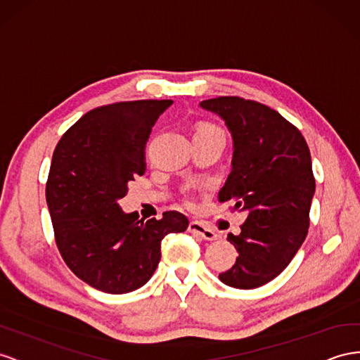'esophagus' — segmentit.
Segmentation results:
<instances>
[{
	"label": "esophagus",
	"instance_id": "obj_1",
	"mask_svg": "<svg viewBox=\"0 0 360 360\" xmlns=\"http://www.w3.org/2000/svg\"><path fill=\"white\" fill-rule=\"evenodd\" d=\"M188 230L192 233V235L200 236V238L206 239V240H215V239H217L215 230L207 227V226L201 224V222H198V221H191Z\"/></svg>",
	"mask_w": 360,
	"mask_h": 360
}]
</instances>
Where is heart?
I'll return each instance as SVG.
<instances>
[{"instance_id": "obj_1", "label": "heart", "mask_w": 360, "mask_h": 360, "mask_svg": "<svg viewBox=\"0 0 360 360\" xmlns=\"http://www.w3.org/2000/svg\"><path fill=\"white\" fill-rule=\"evenodd\" d=\"M201 130H219V129L215 127V125H212V124H201L200 127L197 129V131H201Z\"/></svg>"}]
</instances>
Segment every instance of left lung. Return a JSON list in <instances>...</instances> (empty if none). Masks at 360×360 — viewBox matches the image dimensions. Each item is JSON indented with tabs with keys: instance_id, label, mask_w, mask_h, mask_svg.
<instances>
[{
	"instance_id": "8db88e82",
	"label": "left lung",
	"mask_w": 360,
	"mask_h": 360,
	"mask_svg": "<svg viewBox=\"0 0 360 360\" xmlns=\"http://www.w3.org/2000/svg\"><path fill=\"white\" fill-rule=\"evenodd\" d=\"M200 105L226 121L233 139L231 172L218 200L248 215L239 235L227 236L239 256L219 280L255 289L276 278L307 236L315 193L310 151L295 125L265 104L218 96Z\"/></svg>"
}]
</instances>
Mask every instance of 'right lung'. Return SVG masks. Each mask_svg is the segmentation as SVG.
<instances>
[{
  "label": "right lung",
  "mask_w": 360,
  "mask_h": 360,
  "mask_svg": "<svg viewBox=\"0 0 360 360\" xmlns=\"http://www.w3.org/2000/svg\"><path fill=\"white\" fill-rule=\"evenodd\" d=\"M172 100L101 105L83 115L57 143L46 181V204L65 264L89 286L127 294L151 278L162 239L184 231L188 218L124 213L118 201L145 172V145Z\"/></svg>",
  "instance_id": "1"
}]
</instances>
